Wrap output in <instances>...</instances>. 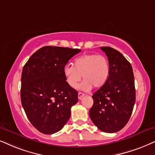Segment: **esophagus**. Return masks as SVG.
<instances>
[{"instance_id":"obj_1","label":"esophagus","mask_w":155,"mask_h":155,"mask_svg":"<svg viewBox=\"0 0 155 155\" xmlns=\"http://www.w3.org/2000/svg\"><path fill=\"white\" fill-rule=\"evenodd\" d=\"M84 96H85V94L84 93H81V92H79L78 93V98H79V99H81Z\"/></svg>"}]
</instances>
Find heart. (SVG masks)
<instances>
[{"label": "heart", "mask_w": 155, "mask_h": 155, "mask_svg": "<svg viewBox=\"0 0 155 155\" xmlns=\"http://www.w3.org/2000/svg\"><path fill=\"white\" fill-rule=\"evenodd\" d=\"M66 83L72 89L77 87L81 79L84 81L80 89L89 91L94 87H102L108 81L110 75V64L103 55L86 54L74 61V65L67 64L63 68Z\"/></svg>", "instance_id": "obj_1"}]
</instances>
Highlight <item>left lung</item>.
I'll use <instances>...</instances> for the list:
<instances>
[{"mask_svg":"<svg viewBox=\"0 0 155 155\" xmlns=\"http://www.w3.org/2000/svg\"><path fill=\"white\" fill-rule=\"evenodd\" d=\"M108 57V81L92 96L89 110L91 121L99 130L114 133L127 124L136 99L132 65L120 52L111 47H100Z\"/></svg>","mask_w":155,"mask_h":155,"instance_id":"left-lung-1","label":"left lung"}]
</instances>
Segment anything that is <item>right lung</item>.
Wrapping results in <instances>:
<instances>
[{"mask_svg":"<svg viewBox=\"0 0 155 155\" xmlns=\"http://www.w3.org/2000/svg\"><path fill=\"white\" fill-rule=\"evenodd\" d=\"M78 48L44 46L29 58L21 75V104L39 132L52 134L63 128L78 102V92L66 83L63 68Z\"/></svg>","mask_w":155,"mask_h":155,"instance_id":"add662e5","label":"right lung"}]
</instances>
